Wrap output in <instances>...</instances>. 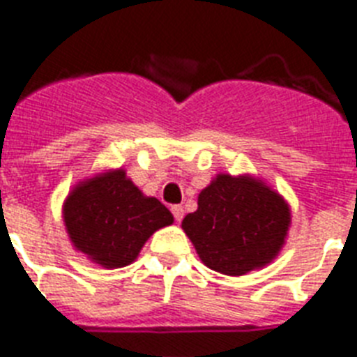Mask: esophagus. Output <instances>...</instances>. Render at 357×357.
Here are the masks:
<instances>
[{"instance_id": "obj_1", "label": "esophagus", "mask_w": 357, "mask_h": 357, "mask_svg": "<svg viewBox=\"0 0 357 357\" xmlns=\"http://www.w3.org/2000/svg\"><path fill=\"white\" fill-rule=\"evenodd\" d=\"M172 214H174V218H176V222H181L183 220V207L181 205H174L172 207Z\"/></svg>"}]
</instances>
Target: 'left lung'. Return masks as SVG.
<instances>
[{"label": "left lung", "mask_w": 357, "mask_h": 357, "mask_svg": "<svg viewBox=\"0 0 357 357\" xmlns=\"http://www.w3.org/2000/svg\"><path fill=\"white\" fill-rule=\"evenodd\" d=\"M291 208L275 188L251 174H216L198 194V208L181 222L207 268L240 277L279 257Z\"/></svg>", "instance_id": "1"}]
</instances>
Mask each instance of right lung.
<instances>
[{"label":"right lung","mask_w":357,"mask_h":357,"mask_svg":"<svg viewBox=\"0 0 357 357\" xmlns=\"http://www.w3.org/2000/svg\"><path fill=\"white\" fill-rule=\"evenodd\" d=\"M62 218L71 245L106 269L132 264L155 231L174 224L169 208L144 196L124 169L78 181L63 199Z\"/></svg>","instance_id":"1"}]
</instances>
